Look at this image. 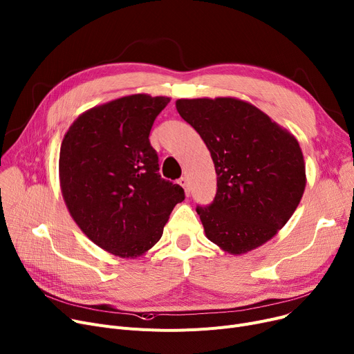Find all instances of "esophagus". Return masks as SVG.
I'll return each mask as SVG.
<instances>
[{
    "mask_svg": "<svg viewBox=\"0 0 354 354\" xmlns=\"http://www.w3.org/2000/svg\"><path fill=\"white\" fill-rule=\"evenodd\" d=\"M178 183L180 185V187L185 189V194H187V196H189V180L187 176H182Z\"/></svg>",
    "mask_w": 354,
    "mask_h": 354,
    "instance_id": "esophagus-1",
    "label": "esophagus"
}]
</instances>
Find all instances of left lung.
Returning <instances> with one entry per match:
<instances>
[{"label": "left lung", "mask_w": 354, "mask_h": 354, "mask_svg": "<svg viewBox=\"0 0 354 354\" xmlns=\"http://www.w3.org/2000/svg\"><path fill=\"white\" fill-rule=\"evenodd\" d=\"M176 110L205 142L215 165L216 195L211 205L196 207L207 238L232 255L266 244L304 194L299 142L264 111L235 97L179 99Z\"/></svg>", "instance_id": "obj_1"}]
</instances>
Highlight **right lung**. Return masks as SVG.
<instances>
[{
  "instance_id": "add662e5",
  "label": "right lung",
  "mask_w": 354,
  "mask_h": 354,
  "mask_svg": "<svg viewBox=\"0 0 354 354\" xmlns=\"http://www.w3.org/2000/svg\"><path fill=\"white\" fill-rule=\"evenodd\" d=\"M169 97L124 96L93 107L68 127L59 175L67 209L93 243L122 258L151 250L182 187L158 174L149 133Z\"/></svg>"
}]
</instances>
